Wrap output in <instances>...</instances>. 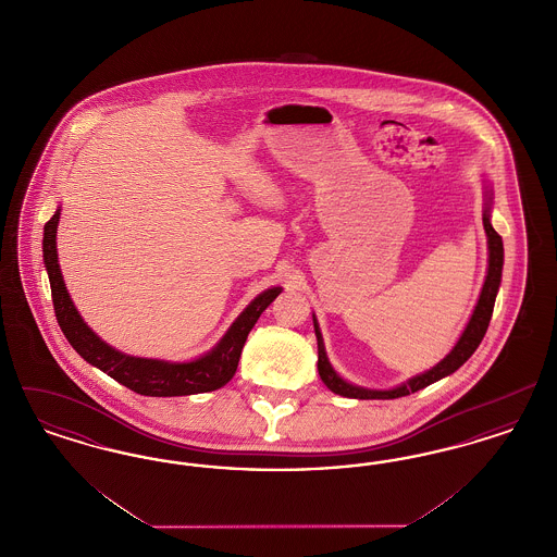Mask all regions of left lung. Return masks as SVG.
Listing matches in <instances>:
<instances>
[{
    "label": "left lung",
    "mask_w": 557,
    "mask_h": 557,
    "mask_svg": "<svg viewBox=\"0 0 557 557\" xmlns=\"http://www.w3.org/2000/svg\"><path fill=\"white\" fill-rule=\"evenodd\" d=\"M491 209H493V187L488 184V180H484V211H482V225L486 232V246H488V267H486V277L482 284V290L478 296L476 307L472 311V318L468 321V325L463 327L459 341L450 348L449 355L438 361L434 368L425 370L424 373H418L413 377H409L407 382L398 384L395 388H386V391H375V388H366V386H357L352 382H346L345 377L338 371L332 368L325 345H323V336L319 330L318 318L313 313V327H315V336H318V370L321 382L341 397L348 398H398L407 397L411 393H418L425 386L443 380L445 375H450L453 371L459 370L476 350L478 345L482 343L488 321L493 315V307H495V298L502 286V271H504V239L493 230L491 225Z\"/></svg>",
    "instance_id": "1"
}]
</instances>
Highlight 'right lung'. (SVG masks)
I'll return each instance as SVG.
<instances>
[{
	"mask_svg": "<svg viewBox=\"0 0 557 557\" xmlns=\"http://www.w3.org/2000/svg\"><path fill=\"white\" fill-rule=\"evenodd\" d=\"M60 207L44 227V265L52 286L53 311L60 330L66 341L79 352L81 357L94 368L104 371L119 384L132 388L133 393L144 397H186L198 393H211L225 386L238 370L239 355L244 343L255 327L257 319L282 292L280 286L267 288L239 313L236 321L227 327L223 338L212 346L209 352L191 361H164L133 357L107 345L79 315L71 294L66 290L60 263L55 234L60 221Z\"/></svg>",
	"mask_w": 557,
	"mask_h": 557,
	"instance_id": "right-lung-1",
	"label": "right lung"
}]
</instances>
